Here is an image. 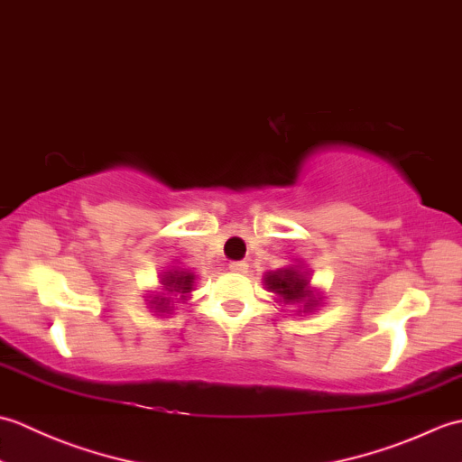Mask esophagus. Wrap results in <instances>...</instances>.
<instances>
[{
	"mask_svg": "<svg viewBox=\"0 0 462 462\" xmlns=\"http://www.w3.org/2000/svg\"><path fill=\"white\" fill-rule=\"evenodd\" d=\"M228 268L234 273H246L248 272V263L246 262H230Z\"/></svg>",
	"mask_w": 462,
	"mask_h": 462,
	"instance_id": "obj_1",
	"label": "esophagus"
}]
</instances>
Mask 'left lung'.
I'll return each instance as SVG.
<instances>
[{
	"label": "left lung",
	"mask_w": 462,
	"mask_h": 462,
	"mask_svg": "<svg viewBox=\"0 0 462 462\" xmlns=\"http://www.w3.org/2000/svg\"><path fill=\"white\" fill-rule=\"evenodd\" d=\"M263 286L268 291L276 293L278 300L291 306H298L300 311L308 313L319 306V291L311 288L308 272H301L300 266L280 268L276 272H268L263 276Z\"/></svg>",
	"instance_id": "obj_1"
}]
</instances>
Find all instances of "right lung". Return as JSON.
Wrapping results in <instances>:
<instances>
[{
	"instance_id": "right-lung-1",
	"label": "right lung",
	"mask_w": 462,
	"mask_h": 462,
	"mask_svg": "<svg viewBox=\"0 0 462 462\" xmlns=\"http://www.w3.org/2000/svg\"><path fill=\"white\" fill-rule=\"evenodd\" d=\"M194 288V273L189 270L172 268L169 272H162L161 276V291H152L149 300V306L159 313H171L174 303H180L190 296Z\"/></svg>"
}]
</instances>
